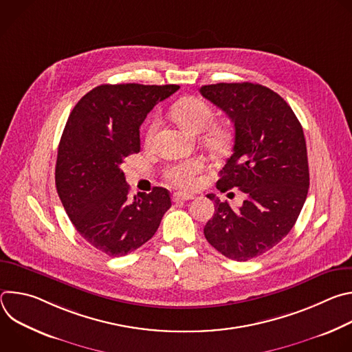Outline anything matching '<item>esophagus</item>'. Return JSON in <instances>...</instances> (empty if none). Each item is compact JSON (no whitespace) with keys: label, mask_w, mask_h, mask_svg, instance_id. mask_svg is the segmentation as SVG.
I'll return each mask as SVG.
<instances>
[{"label":"esophagus","mask_w":352,"mask_h":352,"mask_svg":"<svg viewBox=\"0 0 352 352\" xmlns=\"http://www.w3.org/2000/svg\"><path fill=\"white\" fill-rule=\"evenodd\" d=\"M195 196L190 195V193H184V192H175L173 195V200L174 202H185V200H190L193 199Z\"/></svg>","instance_id":"1"}]
</instances>
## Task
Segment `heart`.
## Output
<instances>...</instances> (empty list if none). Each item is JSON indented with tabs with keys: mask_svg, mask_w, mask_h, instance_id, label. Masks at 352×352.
<instances>
[{
	"mask_svg": "<svg viewBox=\"0 0 352 352\" xmlns=\"http://www.w3.org/2000/svg\"><path fill=\"white\" fill-rule=\"evenodd\" d=\"M171 113L175 121L192 133L205 132L216 121V113L213 107L199 97H185L179 100L178 103L174 104ZM159 125L160 122L157 118H153L150 121L146 129L147 143L153 142ZM206 140L209 142V144L220 147L226 144V142L228 140V131L224 126H212L208 131ZM204 167L205 164L200 159H188L177 162L164 171V178L168 184H171L175 188L192 189L196 186L199 181V174L204 171Z\"/></svg>",
	"mask_w": 352,
	"mask_h": 352,
	"instance_id": "1",
	"label": "heart"
}]
</instances>
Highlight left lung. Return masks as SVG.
Listing matches in <instances>:
<instances>
[{
    "mask_svg": "<svg viewBox=\"0 0 352 352\" xmlns=\"http://www.w3.org/2000/svg\"><path fill=\"white\" fill-rule=\"evenodd\" d=\"M200 93L234 124L232 152L217 189L246 195L234 210L209 193L216 210L204 232L226 258L245 262L276 246L304 208L309 189L304 131L285 100L259 83L206 85Z\"/></svg>",
    "mask_w": 352,
    "mask_h": 352,
    "instance_id": "obj_1",
    "label": "left lung"
}]
</instances>
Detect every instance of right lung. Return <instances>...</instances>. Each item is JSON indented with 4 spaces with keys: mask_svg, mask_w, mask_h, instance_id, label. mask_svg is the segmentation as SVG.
I'll return each mask as SVG.
<instances>
[{
    "mask_svg": "<svg viewBox=\"0 0 352 352\" xmlns=\"http://www.w3.org/2000/svg\"><path fill=\"white\" fill-rule=\"evenodd\" d=\"M178 85H100L86 93L65 124L56 186L76 231L100 252L124 256L157 231L171 208L170 192L155 186L129 197L120 168L139 153V126Z\"/></svg>",
    "mask_w": 352,
    "mask_h": 352,
    "instance_id": "1",
    "label": "right lung"
}]
</instances>
